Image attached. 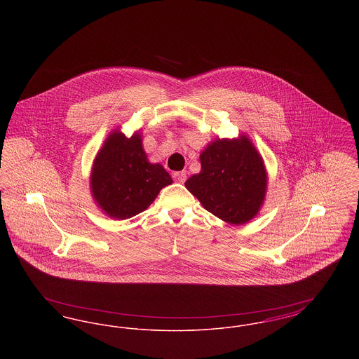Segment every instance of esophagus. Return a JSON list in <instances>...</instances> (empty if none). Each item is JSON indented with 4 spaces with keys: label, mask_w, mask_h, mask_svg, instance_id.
Returning <instances> with one entry per match:
<instances>
[{
    "label": "esophagus",
    "mask_w": 359,
    "mask_h": 359,
    "mask_svg": "<svg viewBox=\"0 0 359 359\" xmlns=\"http://www.w3.org/2000/svg\"><path fill=\"white\" fill-rule=\"evenodd\" d=\"M173 179H175L176 182H179V183H184V182L187 180V172H175V173H173Z\"/></svg>",
    "instance_id": "34e87169"
}]
</instances>
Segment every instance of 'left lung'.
<instances>
[{
	"instance_id": "8db88e82",
	"label": "left lung",
	"mask_w": 359,
	"mask_h": 359,
	"mask_svg": "<svg viewBox=\"0 0 359 359\" xmlns=\"http://www.w3.org/2000/svg\"><path fill=\"white\" fill-rule=\"evenodd\" d=\"M201 173L186 182L188 191L224 222L250 221L265 198L266 171L249 138L211 142L201 154Z\"/></svg>"
}]
</instances>
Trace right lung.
<instances>
[{
  "instance_id": "right-lung-1",
  "label": "right lung",
  "mask_w": 359,
  "mask_h": 359,
  "mask_svg": "<svg viewBox=\"0 0 359 359\" xmlns=\"http://www.w3.org/2000/svg\"><path fill=\"white\" fill-rule=\"evenodd\" d=\"M171 183L163 165L148 161L138 133L128 138L113 132L97 154L91 171L95 202L117 219H128L147 210L160 189Z\"/></svg>"
}]
</instances>
